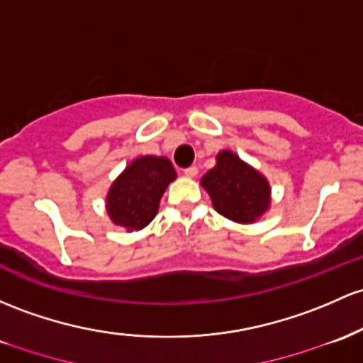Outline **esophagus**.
I'll return each instance as SVG.
<instances>
[{"label": "esophagus", "instance_id": "obj_1", "mask_svg": "<svg viewBox=\"0 0 363 363\" xmlns=\"http://www.w3.org/2000/svg\"><path fill=\"white\" fill-rule=\"evenodd\" d=\"M184 174L188 175V177H196V175H198V167L196 165L188 167V169H184Z\"/></svg>", "mask_w": 363, "mask_h": 363}]
</instances>
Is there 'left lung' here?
Returning <instances> with one entry per match:
<instances>
[{
    "mask_svg": "<svg viewBox=\"0 0 363 363\" xmlns=\"http://www.w3.org/2000/svg\"><path fill=\"white\" fill-rule=\"evenodd\" d=\"M213 208L240 224H253L270 206L269 181L233 151L217 155V165L201 179Z\"/></svg>",
    "mask_w": 363,
    "mask_h": 363,
    "instance_id": "8db88e82",
    "label": "left lung"
}]
</instances>
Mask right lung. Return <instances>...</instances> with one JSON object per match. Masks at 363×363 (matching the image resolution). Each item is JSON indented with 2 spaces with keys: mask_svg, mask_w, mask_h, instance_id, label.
Listing matches in <instances>:
<instances>
[{
  "mask_svg": "<svg viewBox=\"0 0 363 363\" xmlns=\"http://www.w3.org/2000/svg\"><path fill=\"white\" fill-rule=\"evenodd\" d=\"M177 177L165 157H139L125 167L106 194V212L111 222L127 230L146 227L158 212L167 186Z\"/></svg>",
  "mask_w": 363,
  "mask_h": 363,
  "instance_id": "add662e5",
  "label": "right lung"
}]
</instances>
